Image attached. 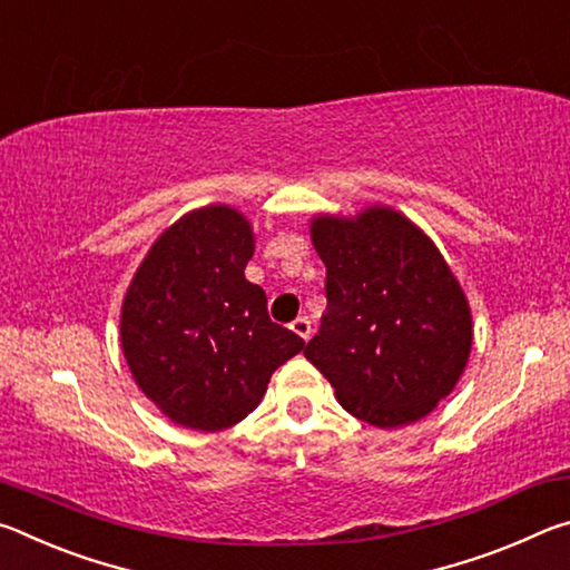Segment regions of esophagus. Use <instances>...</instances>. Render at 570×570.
<instances>
[{
  "label": "esophagus",
  "mask_w": 570,
  "mask_h": 570,
  "mask_svg": "<svg viewBox=\"0 0 570 570\" xmlns=\"http://www.w3.org/2000/svg\"><path fill=\"white\" fill-rule=\"evenodd\" d=\"M292 332L302 336V340L306 342L308 336H312V322H308L306 316H298V320H294V322H292Z\"/></svg>",
  "instance_id": "1"
}]
</instances>
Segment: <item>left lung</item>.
I'll return each instance as SVG.
<instances>
[{
  "mask_svg": "<svg viewBox=\"0 0 570 570\" xmlns=\"http://www.w3.org/2000/svg\"><path fill=\"white\" fill-rule=\"evenodd\" d=\"M326 312L306 360L374 428L417 422L455 390L472 350L470 304L438 246L390 206L314 216Z\"/></svg>",
  "mask_w": 570,
  "mask_h": 570,
  "instance_id": "8db88e82",
  "label": "left lung"
}]
</instances>
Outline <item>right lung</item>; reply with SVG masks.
<instances>
[{"instance_id": "obj_1", "label": "right lung", "mask_w": 570, "mask_h": 570, "mask_svg": "<svg viewBox=\"0 0 570 570\" xmlns=\"http://www.w3.org/2000/svg\"><path fill=\"white\" fill-rule=\"evenodd\" d=\"M254 230L230 206L190 210L163 230L122 298L120 342L132 380L170 422L234 428L304 340L266 312L244 276Z\"/></svg>"}]
</instances>
